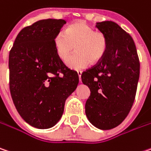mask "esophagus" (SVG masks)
<instances>
[{"instance_id":"1","label":"esophagus","mask_w":151,"mask_h":151,"mask_svg":"<svg viewBox=\"0 0 151 151\" xmlns=\"http://www.w3.org/2000/svg\"><path fill=\"white\" fill-rule=\"evenodd\" d=\"M78 78H79V82H81V74H82V72L81 71H78Z\"/></svg>"}]
</instances>
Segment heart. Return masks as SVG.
Returning <instances> with one entry per match:
<instances>
[{
    "instance_id": "heart-1",
    "label": "heart",
    "mask_w": 151,
    "mask_h": 151,
    "mask_svg": "<svg viewBox=\"0 0 151 151\" xmlns=\"http://www.w3.org/2000/svg\"><path fill=\"white\" fill-rule=\"evenodd\" d=\"M74 55L66 61L67 67L74 70L87 67L91 62L96 63L106 54L108 40L100 31L94 30L86 23L78 21L70 24L65 32L60 31L54 38V47L58 57L65 60L73 51Z\"/></svg>"
}]
</instances>
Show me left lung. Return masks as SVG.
Wrapping results in <instances>:
<instances>
[{"instance_id": "8db88e82", "label": "left lung", "mask_w": 151, "mask_h": 151, "mask_svg": "<svg viewBox=\"0 0 151 151\" xmlns=\"http://www.w3.org/2000/svg\"><path fill=\"white\" fill-rule=\"evenodd\" d=\"M96 28L108 40L105 55L81 75L91 95L85 114L94 127L109 130L128 115L134 102L140 63L133 39L113 21L98 22Z\"/></svg>"}]
</instances>
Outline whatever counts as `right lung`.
I'll list each match as a JSON object with an SVG mask.
<instances>
[{"label": "right lung", "instance_id": "right-lung-1", "mask_svg": "<svg viewBox=\"0 0 151 151\" xmlns=\"http://www.w3.org/2000/svg\"><path fill=\"white\" fill-rule=\"evenodd\" d=\"M64 19H42L18 34L9 53V87L23 120L36 128L54 127L78 84L77 72L58 57L54 38Z\"/></svg>", "mask_w": 151, "mask_h": 151}]
</instances>
